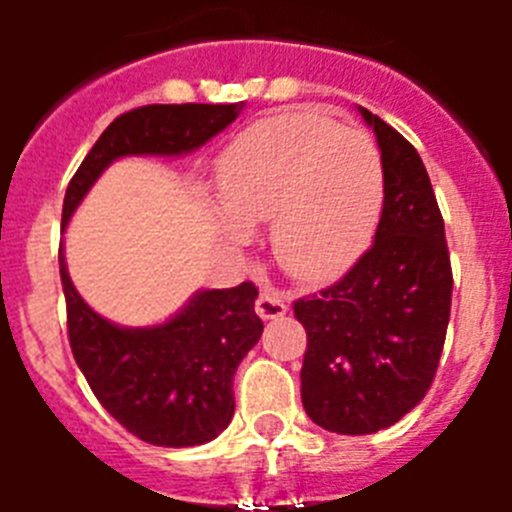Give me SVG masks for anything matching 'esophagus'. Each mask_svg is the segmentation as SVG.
Listing matches in <instances>:
<instances>
[{"label":"esophagus","instance_id":"esophagus-1","mask_svg":"<svg viewBox=\"0 0 512 512\" xmlns=\"http://www.w3.org/2000/svg\"><path fill=\"white\" fill-rule=\"evenodd\" d=\"M256 312H259L261 320H274L282 318L284 312H287V305H284L282 295H279L277 289L264 287L261 289L259 300H256Z\"/></svg>","mask_w":512,"mask_h":512}]
</instances>
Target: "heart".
Segmentation results:
<instances>
[{"label":"heart","mask_w":512,"mask_h":512,"mask_svg":"<svg viewBox=\"0 0 512 512\" xmlns=\"http://www.w3.org/2000/svg\"><path fill=\"white\" fill-rule=\"evenodd\" d=\"M217 230L235 243L271 223L279 264L307 284L341 277L382 210L384 171L372 138L315 112H284L243 130L217 161Z\"/></svg>","instance_id":"1"}]
</instances>
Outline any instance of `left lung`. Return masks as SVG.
Segmentation results:
<instances>
[{
  "mask_svg": "<svg viewBox=\"0 0 512 512\" xmlns=\"http://www.w3.org/2000/svg\"><path fill=\"white\" fill-rule=\"evenodd\" d=\"M377 135L384 205L372 248L346 277L295 302L307 330L302 405L341 436L390 428L436 377L451 312V261L431 179L395 128L359 107Z\"/></svg>",
  "mask_w": 512,
  "mask_h": 512,
  "instance_id": "8db88e82",
  "label": "left lung"
}]
</instances>
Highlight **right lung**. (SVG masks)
<instances>
[{"label":"right lung","mask_w":512,"mask_h":512,"mask_svg":"<svg viewBox=\"0 0 512 512\" xmlns=\"http://www.w3.org/2000/svg\"><path fill=\"white\" fill-rule=\"evenodd\" d=\"M238 104H148L110 122L81 161L63 197L61 230L102 171L125 156H184L223 133ZM69 341L81 374L102 408L140 441L200 446L228 428L235 413L233 374L259 343L264 323L253 310L259 289H200L166 323L125 328L81 300L58 253Z\"/></svg>","instance_id":"add662e5"}]
</instances>
